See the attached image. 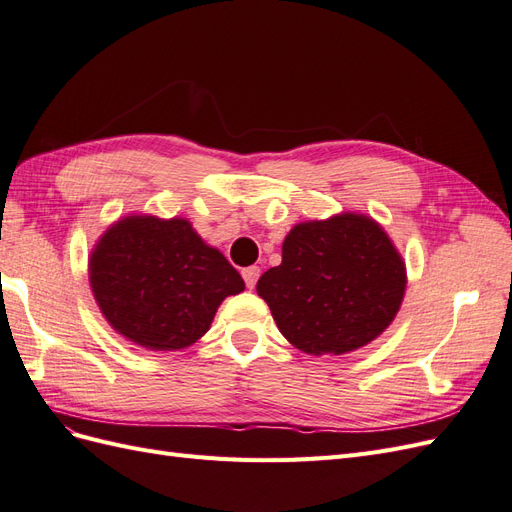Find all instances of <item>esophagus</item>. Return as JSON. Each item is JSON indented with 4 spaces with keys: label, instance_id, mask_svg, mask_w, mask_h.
<instances>
[{
    "label": "esophagus",
    "instance_id": "1",
    "mask_svg": "<svg viewBox=\"0 0 512 512\" xmlns=\"http://www.w3.org/2000/svg\"><path fill=\"white\" fill-rule=\"evenodd\" d=\"M243 280H245V286L247 288H254L256 286V282H258V277H260V269L258 267H247V269H243Z\"/></svg>",
    "mask_w": 512,
    "mask_h": 512
}]
</instances>
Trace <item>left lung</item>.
Wrapping results in <instances>:
<instances>
[{
  "instance_id": "1",
  "label": "left lung",
  "mask_w": 512,
  "mask_h": 512,
  "mask_svg": "<svg viewBox=\"0 0 512 512\" xmlns=\"http://www.w3.org/2000/svg\"><path fill=\"white\" fill-rule=\"evenodd\" d=\"M256 290L294 348L346 354L393 322L404 301L406 265L378 222L342 213L294 226L282 265L262 273Z\"/></svg>"
}]
</instances>
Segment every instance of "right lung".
I'll return each mask as SVG.
<instances>
[{
    "label": "right lung",
    "instance_id": "add662e5",
    "mask_svg": "<svg viewBox=\"0 0 512 512\" xmlns=\"http://www.w3.org/2000/svg\"><path fill=\"white\" fill-rule=\"evenodd\" d=\"M89 282L108 324L149 350L192 346L220 303L245 288L188 220L156 215H128L108 228L89 256Z\"/></svg>",
    "mask_w": 512,
    "mask_h": 512
}]
</instances>
